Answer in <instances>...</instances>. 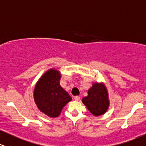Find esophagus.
<instances>
[{
	"mask_svg": "<svg viewBox=\"0 0 146 146\" xmlns=\"http://www.w3.org/2000/svg\"><path fill=\"white\" fill-rule=\"evenodd\" d=\"M74 99L76 101H78V100H80V97H79V96H76V97L74 98Z\"/></svg>",
	"mask_w": 146,
	"mask_h": 146,
	"instance_id": "esophagus-1",
	"label": "esophagus"
}]
</instances>
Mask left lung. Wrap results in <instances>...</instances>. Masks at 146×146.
I'll list each match as a JSON object with an SVG mask.
<instances>
[{"instance_id": "1", "label": "left lung", "mask_w": 146, "mask_h": 146, "mask_svg": "<svg viewBox=\"0 0 146 146\" xmlns=\"http://www.w3.org/2000/svg\"><path fill=\"white\" fill-rule=\"evenodd\" d=\"M83 104L95 116L107 112L110 106L108 92L103 82H95L88 90V96L82 99Z\"/></svg>"}]
</instances>
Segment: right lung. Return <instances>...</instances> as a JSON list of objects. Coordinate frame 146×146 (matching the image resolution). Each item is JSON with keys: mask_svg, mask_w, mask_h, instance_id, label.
<instances>
[{"mask_svg": "<svg viewBox=\"0 0 146 146\" xmlns=\"http://www.w3.org/2000/svg\"><path fill=\"white\" fill-rule=\"evenodd\" d=\"M61 73L56 68L45 72L39 78L33 91V98L40 112L50 118L60 115L63 107L72 98L60 85Z\"/></svg>", "mask_w": 146, "mask_h": 146, "instance_id": "1", "label": "right lung"}]
</instances>
